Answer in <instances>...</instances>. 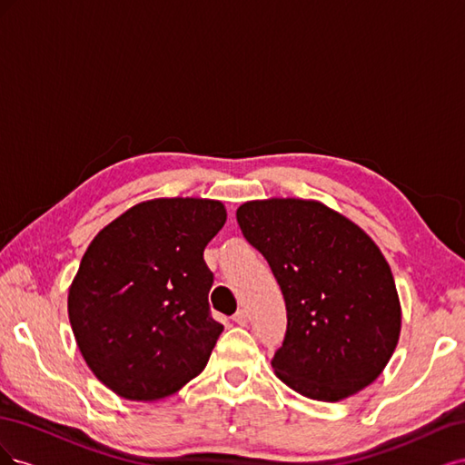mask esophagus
<instances>
[{"instance_id":"1","label":"esophagus","mask_w":465,"mask_h":465,"mask_svg":"<svg viewBox=\"0 0 465 465\" xmlns=\"http://www.w3.org/2000/svg\"><path fill=\"white\" fill-rule=\"evenodd\" d=\"M232 320L238 323V326H246V323H248V314H246V311H236Z\"/></svg>"}]
</instances>
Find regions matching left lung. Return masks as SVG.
I'll return each mask as SVG.
<instances>
[{"instance_id": "obj_1", "label": "left lung", "mask_w": 465, "mask_h": 465, "mask_svg": "<svg viewBox=\"0 0 465 465\" xmlns=\"http://www.w3.org/2000/svg\"><path fill=\"white\" fill-rule=\"evenodd\" d=\"M236 221L285 299L275 374L318 401L372 384L398 345L401 311L390 265L369 234L306 200L248 202Z\"/></svg>"}]
</instances>
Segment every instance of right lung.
Returning a JSON list of instances; mask_svg holds the SVG:
<instances>
[{"label": "right lung", "mask_w": 465, "mask_h": 465, "mask_svg": "<svg viewBox=\"0 0 465 465\" xmlns=\"http://www.w3.org/2000/svg\"><path fill=\"white\" fill-rule=\"evenodd\" d=\"M227 221L221 202L139 203L94 236L67 297L83 359L125 400L171 396L198 376L223 326L209 311L203 250Z\"/></svg>", "instance_id": "add662e5"}]
</instances>
